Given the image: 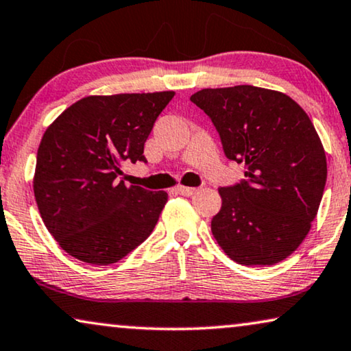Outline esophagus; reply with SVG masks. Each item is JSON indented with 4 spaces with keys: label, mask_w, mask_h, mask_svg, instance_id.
I'll return each instance as SVG.
<instances>
[{
    "label": "esophagus",
    "mask_w": 351,
    "mask_h": 351,
    "mask_svg": "<svg viewBox=\"0 0 351 351\" xmlns=\"http://www.w3.org/2000/svg\"><path fill=\"white\" fill-rule=\"evenodd\" d=\"M175 191L178 192V194H181V195H194L197 191L199 189H195V187H186V186H176L175 187Z\"/></svg>",
    "instance_id": "esophagus-1"
}]
</instances>
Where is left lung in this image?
Returning <instances> with one entry per match:
<instances>
[{
	"label": "left lung",
	"mask_w": 351,
	"mask_h": 351,
	"mask_svg": "<svg viewBox=\"0 0 351 351\" xmlns=\"http://www.w3.org/2000/svg\"><path fill=\"white\" fill-rule=\"evenodd\" d=\"M219 133L245 180L219 187L211 232L243 265H274L298 250L322 202L328 165L317 130L293 98L270 88H202L191 97Z\"/></svg>",
	"instance_id": "8db88e82"
}]
</instances>
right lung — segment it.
<instances>
[{
    "instance_id": "right-lung-1",
    "label": "right lung",
    "mask_w": 351,
    "mask_h": 351,
    "mask_svg": "<svg viewBox=\"0 0 351 351\" xmlns=\"http://www.w3.org/2000/svg\"><path fill=\"white\" fill-rule=\"evenodd\" d=\"M175 92L90 95L44 132L33 191L57 243L82 263L108 265L151 235L169 194L119 181L124 162H146L145 143Z\"/></svg>"
}]
</instances>
